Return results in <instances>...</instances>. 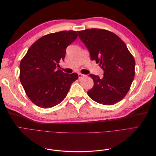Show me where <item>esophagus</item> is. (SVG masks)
<instances>
[{
    "mask_svg": "<svg viewBox=\"0 0 156 156\" xmlns=\"http://www.w3.org/2000/svg\"><path fill=\"white\" fill-rule=\"evenodd\" d=\"M78 76H79V79H81V78L84 77V76H85V75L82 74V73H79V74H78Z\"/></svg>",
    "mask_w": 156,
    "mask_h": 156,
    "instance_id": "1",
    "label": "esophagus"
}]
</instances>
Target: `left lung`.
Masks as SVG:
<instances>
[{"instance_id": "obj_1", "label": "left lung", "mask_w": 156, "mask_h": 156, "mask_svg": "<svg viewBox=\"0 0 156 156\" xmlns=\"http://www.w3.org/2000/svg\"><path fill=\"white\" fill-rule=\"evenodd\" d=\"M92 60L104 71L102 78L90 74L94 87L88 96L98 103L112 105L119 102L129 90L135 77V61L124 42L115 33L105 29L78 31Z\"/></svg>"}]
</instances>
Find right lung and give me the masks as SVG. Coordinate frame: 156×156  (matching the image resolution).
Masks as SVG:
<instances>
[{
  "mask_svg": "<svg viewBox=\"0 0 156 156\" xmlns=\"http://www.w3.org/2000/svg\"><path fill=\"white\" fill-rule=\"evenodd\" d=\"M74 30L51 33L36 41L20 62V79L27 96L41 108L53 107L62 102L76 73L68 74L56 69L64 60L66 48L77 37Z\"/></svg>",
  "mask_w": 156,
  "mask_h": 156,
  "instance_id": "right-lung-1",
  "label": "right lung"
}]
</instances>
